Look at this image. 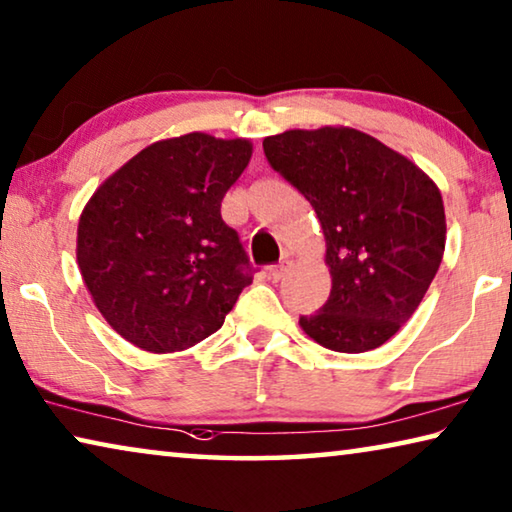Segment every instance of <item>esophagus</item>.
I'll return each instance as SVG.
<instances>
[{"instance_id":"34e87169","label":"esophagus","mask_w":512,"mask_h":512,"mask_svg":"<svg viewBox=\"0 0 512 512\" xmlns=\"http://www.w3.org/2000/svg\"><path fill=\"white\" fill-rule=\"evenodd\" d=\"M283 274H286V267L283 265H274V267H270V279L272 281H279Z\"/></svg>"}]
</instances>
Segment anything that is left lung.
<instances>
[{
  "instance_id": "1",
  "label": "left lung",
  "mask_w": 512,
  "mask_h": 512,
  "mask_svg": "<svg viewBox=\"0 0 512 512\" xmlns=\"http://www.w3.org/2000/svg\"><path fill=\"white\" fill-rule=\"evenodd\" d=\"M274 171L311 203L332 293L304 334L334 352L380 348L412 318L446 245L442 192L426 171L348 125L263 139Z\"/></svg>"
}]
</instances>
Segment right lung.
<instances>
[{"mask_svg":"<svg viewBox=\"0 0 512 512\" xmlns=\"http://www.w3.org/2000/svg\"><path fill=\"white\" fill-rule=\"evenodd\" d=\"M251 153L249 139L206 132L160 139L86 201L77 265L93 304L125 341L169 355L224 325L251 274L222 199Z\"/></svg>","mask_w":512,"mask_h":512,"instance_id":"1","label":"right lung"}]
</instances>
